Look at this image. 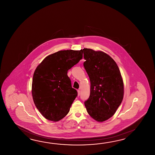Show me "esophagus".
Returning <instances> with one entry per match:
<instances>
[{
	"label": "esophagus",
	"instance_id": "obj_1",
	"mask_svg": "<svg viewBox=\"0 0 155 155\" xmlns=\"http://www.w3.org/2000/svg\"><path fill=\"white\" fill-rule=\"evenodd\" d=\"M78 96H79L80 95V91L79 90H78Z\"/></svg>",
	"mask_w": 155,
	"mask_h": 155
}]
</instances>
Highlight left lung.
Listing matches in <instances>:
<instances>
[{
  "mask_svg": "<svg viewBox=\"0 0 155 155\" xmlns=\"http://www.w3.org/2000/svg\"><path fill=\"white\" fill-rule=\"evenodd\" d=\"M84 66L90 80V95L85 102L89 115L98 122L111 117L122 102L124 87L117 64L101 51L82 50Z\"/></svg>",
  "mask_w": 155,
  "mask_h": 155,
  "instance_id": "left-lung-1",
  "label": "left lung"
}]
</instances>
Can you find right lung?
Wrapping results in <instances>:
<instances>
[{
	"mask_svg": "<svg viewBox=\"0 0 155 155\" xmlns=\"http://www.w3.org/2000/svg\"><path fill=\"white\" fill-rule=\"evenodd\" d=\"M82 58V50H61L49 55L37 66L31 92L36 108L47 120L58 121L69 112L78 95L68 71Z\"/></svg>",
	"mask_w": 155,
	"mask_h": 155,
	"instance_id": "add662e5",
	"label": "right lung"
}]
</instances>
